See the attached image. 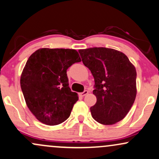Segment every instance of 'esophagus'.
Listing matches in <instances>:
<instances>
[{"instance_id":"obj_1","label":"esophagus","mask_w":159,"mask_h":159,"mask_svg":"<svg viewBox=\"0 0 159 159\" xmlns=\"http://www.w3.org/2000/svg\"><path fill=\"white\" fill-rule=\"evenodd\" d=\"M88 93H89V91H88L87 90H85V91H84L83 92H82V93H80V96H81V97H85V96L87 95Z\"/></svg>"}]
</instances>
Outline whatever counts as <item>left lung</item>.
<instances>
[{
  "label": "left lung",
  "instance_id": "1",
  "mask_svg": "<svg viewBox=\"0 0 159 159\" xmlns=\"http://www.w3.org/2000/svg\"><path fill=\"white\" fill-rule=\"evenodd\" d=\"M82 61L94 78L97 102L91 116L102 125H113L126 116L136 96V68L122 52L104 47L80 49Z\"/></svg>",
  "mask_w": 159,
  "mask_h": 159
}]
</instances>
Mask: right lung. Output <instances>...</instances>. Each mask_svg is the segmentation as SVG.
I'll list each match as a JSON object with an SVG mask.
<instances>
[{
  "label": "right lung",
  "instance_id": "obj_1",
  "mask_svg": "<svg viewBox=\"0 0 159 159\" xmlns=\"http://www.w3.org/2000/svg\"><path fill=\"white\" fill-rule=\"evenodd\" d=\"M80 61L78 52L68 48H40L29 57L20 87L29 109L42 123L57 125L70 116L79 97L69 88L67 70Z\"/></svg>",
  "mask_w": 159,
  "mask_h": 159
}]
</instances>
